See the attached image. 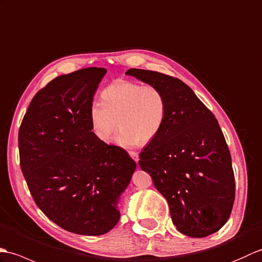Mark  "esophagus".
<instances>
[{
	"instance_id": "1",
	"label": "esophagus",
	"mask_w": 262,
	"mask_h": 262,
	"mask_svg": "<svg viewBox=\"0 0 262 262\" xmlns=\"http://www.w3.org/2000/svg\"><path fill=\"white\" fill-rule=\"evenodd\" d=\"M129 155H130L131 158L135 160L136 162L139 161V155L137 152H135V151H129Z\"/></svg>"
}]
</instances>
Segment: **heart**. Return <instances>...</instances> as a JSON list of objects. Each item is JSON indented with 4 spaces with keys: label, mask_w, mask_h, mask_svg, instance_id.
I'll list each match as a JSON object with an SVG mask.
<instances>
[{
    "label": "heart",
    "mask_w": 262,
    "mask_h": 262,
    "mask_svg": "<svg viewBox=\"0 0 262 262\" xmlns=\"http://www.w3.org/2000/svg\"><path fill=\"white\" fill-rule=\"evenodd\" d=\"M102 103L93 102L89 118L92 131L102 142H108L116 127L123 146L147 144L159 135L167 118V100L157 86L118 79L104 89Z\"/></svg>",
    "instance_id": "1"
}]
</instances>
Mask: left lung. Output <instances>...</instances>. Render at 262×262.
I'll use <instances>...</instances> for the list:
<instances>
[{
	"instance_id": "8db88e82",
	"label": "left lung",
	"mask_w": 262,
	"mask_h": 262,
	"mask_svg": "<svg viewBox=\"0 0 262 262\" xmlns=\"http://www.w3.org/2000/svg\"><path fill=\"white\" fill-rule=\"evenodd\" d=\"M127 75L157 86L167 100L160 133L139 155L169 205L183 234L204 237L229 220L235 182L228 144L214 114L182 80L158 72L131 68Z\"/></svg>"
}]
</instances>
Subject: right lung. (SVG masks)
I'll return each mask as SVG.
<instances>
[{"mask_svg": "<svg viewBox=\"0 0 262 262\" xmlns=\"http://www.w3.org/2000/svg\"><path fill=\"white\" fill-rule=\"evenodd\" d=\"M105 68L61 75L40 90L19 129L20 166L37 206L63 230L106 233L136 162L92 132L89 111Z\"/></svg>", "mask_w": 262, "mask_h": 262, "instance_id": "right-lung-1", "label": "right lung"}]
</instances>
